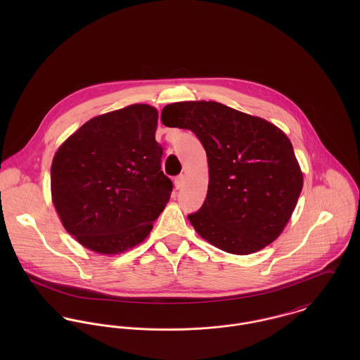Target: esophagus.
Returning a JSON list of instances; mask_svg holds the SVG:
<instances>
[{"label": "esophagus", "instance_id": "esophagus-1", "mask_svg": "<svg viewBox=\"0 0 360 360\" xmlns=\"http://www.w3.org/2000/svg\"><path fill=\"white\" fill-rule=\"evenodd\" d=\"M184 184H186V176H184V174H180V176H177V177L174 179V186H176L177 190H180Z\"/></svg>", "mask_w": 360, "mask_h": 360}]
</instances>
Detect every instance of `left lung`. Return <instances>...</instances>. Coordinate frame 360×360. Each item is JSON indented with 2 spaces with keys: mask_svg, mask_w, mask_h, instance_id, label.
Returning <instances> with one entry per match:
<instances>
[{
  "mask_svg": "<svg viewBox=\"0 0 360 360\" xmlns=\"http://www.w3.org/2000/svg\"><path fill=\"white\" fill-rule=\"evenodd\" d=\"M162 123L188 129L207 158V193L188 216L216 248L250 255L284 230L304 187L292 144L276 124L214 101H183L162 109Z\"/></svg>",
  "mask_w": 360,
  "mask_h": 360,
  "instance_id": "left-lung-1",
  "label": "left lung"
}]
</instances>
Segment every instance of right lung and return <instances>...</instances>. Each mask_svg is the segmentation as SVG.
<instances>
[{
	"label": "right lung",
	"instance_id": "right-lung-1",
	"mask_svg": "<svg viewBox=\"0 0 360 360\" xmlns=\"http://www.w3.org/2000/svg\"><path fill=\"white\" fill-rule=\"evenodd\" d=\"M156 124L155 106L133 103L90 119L53 155L52 204L84 248L109 257L134 248L169 202Z\"/></svg>",
	"mask_w": 360,
	"mask_h": 360
}]
</instances>
